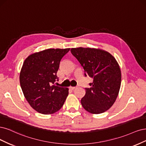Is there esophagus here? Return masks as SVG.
Returning a JSON list of instances; mask_svg holds the SVG:
<instances>
[{"mask_svg": "<svg viewBox=\"0 0 146 146\" xmlns=\"http://www.w3.org/2000/svg\"><path fill=\"white\" fill-rule=\"evenodd\" d=\"M76 88H77V87H70V88L71 89V90H74V89H76Z\"/></svg>", "mask_w": 146, "mask_h": 146, "instance_id": "obj_1", "label": "esophagus"}]
</instances>
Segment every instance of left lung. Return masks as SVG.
<instances>
[{"mask_svg":"<svg viewBox=\"0 0 146 146\" xmlns=\"http://www.w3.org/2000/svg\"><path fill=\"white\" fill-rule=\"evenodd\" d=\"M71 53L83 67L85 76L93 79L81 99L84 109L93 114L105 112L114 104L121 87V73L117 61L100 49L73 48Z\"/></svg>","mask_w":146,"mask_h":146,"instance_id":"8db88e82","label":"left lung"}]
</instances>
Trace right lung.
<instances>
[{"instance_id": "obj_1", "label": "right lung", "mask_w": 146, "mask_h": 146, "mask_svg": "<svg viewBox=\"0 0 146 146\" xmlns=\"http://www.w3.org/2000/svg\"><path fill=\"white\" fill-rule=\"evenodd\" d=\"M70 48H50L28 56L20 73L23 95L33 109L44 115L59 110L68 95V88L53 85L61 59Z\"/></svg>"}]
</instances>
